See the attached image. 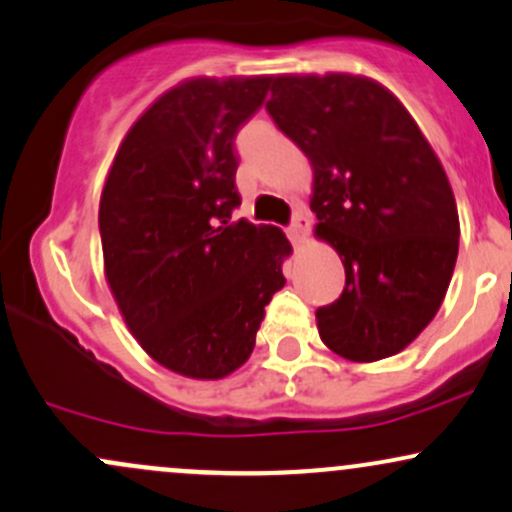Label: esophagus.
<instances>
[{"label":"esophagus","mask_w":512,"mask_h":512,"mask_svg":"<svg viewBox=\"0 0 512 512\" xmlns=\"http://www.w3.org/2000/svg\"><path fill=\"white\" fill-rule=\"evenodd\" d=\"M309 227H311V222H309V218H306L304 213H297L294 215V220H292V225H290V239L294 244H304L306 242V234H309Z\"/></svg>","instance_id":"esophagus-1"}]
</instances>
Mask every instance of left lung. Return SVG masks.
Returning a JSON list of instances; mask_svg holds the SVG:
<instances>
[{
  "label": "left lung",
  "mask_w": 512,
  "mask_h": 512,
  "mask_svg": "<svg viewBox=\"0 0 512 512\" xmlns=\"http://www.w3.org/2000/svg\"><path fill=\"white\" fill-rule=\"evenodd\" d=\"M266 110L314 167L316 237L338 251L345 290L316 311L350 362L405 350L441 309L460 220L453 189L412 114L354 74L270 76Z\"/></svg>",
  "instance_id": "left-lung-1"
}]
</instances>
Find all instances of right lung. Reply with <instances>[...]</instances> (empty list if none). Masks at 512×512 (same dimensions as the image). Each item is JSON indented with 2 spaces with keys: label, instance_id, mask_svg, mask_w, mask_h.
Listing matches in <instances>:
<instances>
[{
  "label": "right lung",
  "instance_id": "add662e5",
  "mask_svg": "<svg viewBox=\"0 0 512 512\" xmlns=\"http://www.w3.org/2000/svg\"><path fill=\"white\" fill-rule=\"evenodd\" d=\"M268 76L191 78L124 136L100 196L105 278L126 328L155 362L218 381L251 357L292 246L278 227L232 220L234 136Z\"/></svg>",
  "mask_w": 512,
  "mask_h": 512
}]
</instances>
